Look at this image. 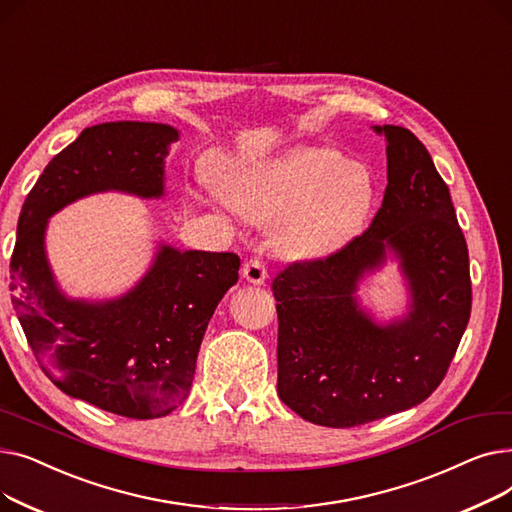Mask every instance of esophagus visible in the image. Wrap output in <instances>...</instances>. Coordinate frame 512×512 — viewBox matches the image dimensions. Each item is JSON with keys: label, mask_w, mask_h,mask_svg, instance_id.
<instances>
[{"label": "esophagus", "mask_w": 512, "mask_h": 512, "mask_svg": "<svg viewBox=\"0 0 512 512\" xmlns=\"http://www.w3.org/2000/svg\"><path fill=\"white\" fill-rule=\"evenodd\" d=\"M242 278L251 284H263L267 280V265L263 259L253 257L242 265Z\"/></svg>", "instance_id": "obj_1"}]
</instances>
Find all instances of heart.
<instances>
[{"label": "heart", "instance_id": "heart-1", "mask_svg": "<svg viewBox=\"0 0 512 512\" xmlns=\"http://www.w3.org/2000/svg\"><path fill=\"white\" fill-rule=\"evenodd\" d=\"M247 218L278 222V245L297 257L336 251L365 224L375 199L367 166L330 147H292L238 168L224 184Z\"/></svg>", "mask_w": 512, "mask_h": 512}]
</instances>
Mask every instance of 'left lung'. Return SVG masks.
<instances>
[{
  "mask_svg": "<svg viewBox=\"0 0 512 512\" xmlns=\"http://www.w3.org/2000/svg\"><path fill=\"white\" fill-rule=\"evenodd\" d=\"M373 130L388 143V186L371 226L328 257L290 263L272 282L280 400L326 427L423 402L444 380L471 315L467 242L432 155L407 128ZM386 252L401 263L412 307L380 327L354 292Z\"/></svg>",
  "mask_w": 512,
  "mask_h": 512,
  "instance_id": "obj_1",
  "label": "left lung"
}]
</instances>
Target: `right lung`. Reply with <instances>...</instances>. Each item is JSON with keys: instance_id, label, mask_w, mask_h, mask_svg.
<instances>
[{"instance_id": "right-lung-1", "label": "right lung", "mask_w": 512, "mask_h": 512, "mask_svg": "<svg viewBox=\"0 0 512 512\" xmlns=\"http://www.w3.org/2000/svg\"><path fill=\"white\" fill-rule=\"evenodd\" d=\"M178 130L105 122L53 157L22 205L10 261L12 305L47 378L107 413L155 419L191 390L209 319L238 282L234 253L159 245L139 284L112 301L68 299L53 280L45 228L68 203L103 191L164 195V159Z\"/></svg>"}]
</instances>
